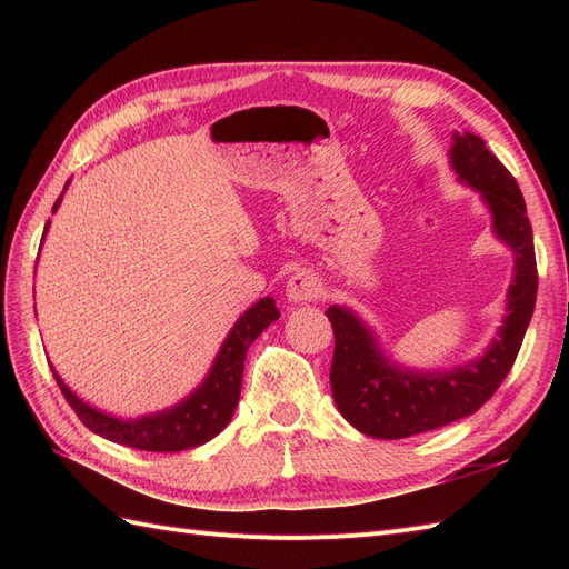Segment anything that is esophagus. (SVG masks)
<instances>
[{
	"label": "esophagus",
	"mask_w": 569,
	"mask_h": 569,
	"mask_svg": "<svg viewBox=\"0 0 569 569\" xmlns=\"http://www.w3.org/2000/svg\"><path fill=\"white\" fill-rule=\"evenodd\" d=\"M320 295H322V284L316 274L308 270H297L287 282V299L295 303L320 299Z\"/></svg>",
	"instance_id": "esophagus-1"
}]
</instances>
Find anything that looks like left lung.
<instances>
[{"instance_id": "left-lung-1", "label": "left lung", "mask_w": 569, "mask_h": 569, "mask_svg": "<svg viewBox=\"0 0 569 569\" xmlns=\"http://www.w3.org/2000/svg\"><path fill=\"white\" fill-rule=\"evenodd\" d=\"M449 161L458 182L472 187L491 213L496 239L512 251L515 268L506 316L487 351L446 370H412L389 358L372 327L347 306L325 316L335 330L332 396L343 420L372 439H406L472 416L506 380L537 303V256L522 192L481 137L453 132Z\"/></svg>"}]
</instances>
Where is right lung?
Here are the masks:
<instances>
[{
	"mask_svg": "<svg viewBox=\"0 0 569 569\" xmlns=\"http://www.w3.org/2000/svg\"><path fill=\"white\" fill-rule=\"evenodd\" d=\"M61 199H63V192L57 199L51 213H57ZM47 230H49V220L44 226V234ZM44 234H42V242H44ZM278 318H280V311L278 306H274L272 297L258 299L232 325V330L228 332L226 341L220 343L218 356L213 360L209 375L203 377V382L176 406L157 410V412H147V416H140V418H118L107 410L90 406L61 380L54 366L49 368L54 372V380L61 387L66 401L71 403L82 425L90 427L94 435L104 437L113 443L130 446V449H140V451H157V453L187 451V449H197V446L206 441H211L216 435H220L222 429L228 427V422L232 420V412L239 403L244 358L251 341Z\"/></svg>",
	"mask_w": 569,
	"mask_h": 569,
	"instance_id": "obj_1",
	"label": "right lung"
}]
</instances>
